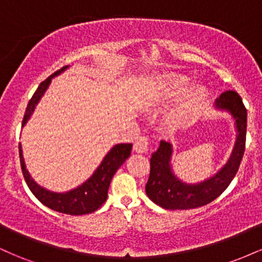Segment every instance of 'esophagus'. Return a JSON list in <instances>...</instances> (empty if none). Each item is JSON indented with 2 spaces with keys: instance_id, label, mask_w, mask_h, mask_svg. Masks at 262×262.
<instances>
[{
  "instance_id": "esophagus-1",
  "label": "esophagus",
  "mask_w": 262,
  "mask_h": 262,
  "mask_svg": "<svg viewBox=\"0 0 262 262\" xmlns=\"http://www.w3.org/2000/svg\"><path fill=\"white\" fill-rule=\"evenodd\" d=\"M134 150L140 154H144L149 150V139L146 137H140L134 143Z\"/></svg>"
}]
</instances>
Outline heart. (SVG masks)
Listing matches in <instances>:
<instances>
[{"mask_svg": "<svg viewBox=\"0 0 262 262\" xmlns=\"http://www.w3.org/2000/svg\"><path fill=\"white\" fill-rule=\"evenodd\" d=\"M188 83V77L182 76V75H170V76L164 77L161 80V87L164 90L165 96H167V97H173V96L182 93L187 89ZM207 97H208V90L206 86H194L186 96L185 100L177 104L167 114L169 124L173 128H182L189 124L197 116V113L200 112L201 107H202L203 102L207 100Z\"/></svg>", "mask_w": 262, "mask_h": 262, "instance_id": "1", "label": "heart"}]
</instances>
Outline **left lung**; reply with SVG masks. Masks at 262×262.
<instances>
[{"mask_svg": "<svg viewBox=\"0 0 262 262\" xmlns=\"http://www.w3.org/2000/svg\"><path fill=\"white\" fill-rule=\"evenodd\" d=\"M214 107L231 114L235 121L236 140L227 164L215 175L198 183L183 182L171 166L172 145L161 140L159 149L150 159V175L145 192L152 202L165 209H192L206 206L221 196L235 177L245 151L246 119L248 112L242 98L235 91L222 93Z\"/></svg>", "mask_w": 262, "mask_h": 262, "instance_id": "left-lung-1", "label": "left lung"}]
</instances>
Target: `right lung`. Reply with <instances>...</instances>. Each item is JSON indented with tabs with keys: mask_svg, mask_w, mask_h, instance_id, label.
<instances>
[{
	"mask_svg": "<svg viewBox=\"0 0 262 262\" xmlns=\"http://www.w3.org/2000/svg\"><path fill=\"white\" fill-rule=\"evenodd\" d=\"M69 66H64L60 69L59 71L54 73L52 76L48 77L43 82L39 85L37 91L34 92L31 101L28 102L27 106L25 117H23L22 128L25 127L31 118L33 112H34L35 107H37L38 102L43 97L45 91L49 87L52 79L56 75L61 74L65 71ZM132 144H117L112 149L108 151V154L104 156L103 160L100 164V166L96 169L93 175L90 177L87 181L82 185L77 186L76 188L71 189V191L64 192V193H58V192L48 191L41 186H39L34 180L29 175L28 170L26 169L25 159L22 154V146L19 143V159H20V166H22V172L25 176V180L28 185L29 189L32 193L40 201L44 206L48 208L55 210L59 213H65V214L70 215H82L89 214V213L95 212L100 207L106 202L108 187L112 181V177L117 170L124 164L125 160L130 156L132 151Z\"/></svg>",
	"mask_w": 262,
	"mask_h": 262,
	"instance_id": "obj_1",
	"label": "right lung"
}]
</instances>
